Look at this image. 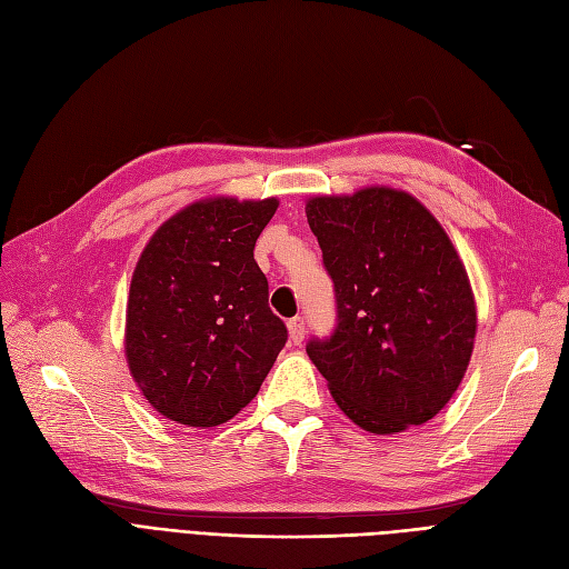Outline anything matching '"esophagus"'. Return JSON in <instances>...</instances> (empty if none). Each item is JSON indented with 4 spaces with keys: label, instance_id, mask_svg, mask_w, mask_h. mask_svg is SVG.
<instances>
[{
    "label": "esophagus",
    "instance_id": "1",
    "mask_svg": "<svg viewBox=\"0 0 569 569\" xmlns=\"http://www.w3.org/2000/svg\"><path fill=\"white\" fill-rule=\"evenodd\" d=\"M287 329H289V341L291 343H301L303 341V337H306V322H303V318L289 320Z\"/></svg>",
    "mask_w": 569,
    "mask_h": 569
}]
</instances>
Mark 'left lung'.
<instances>
[{
  "label": "left lung",
  "mask_w": 569,
  "mask_h": 569,
  "mask_svg": "<svg viewBox=\"0 0 569 569\" xmlns=\"http://www.w3.org/2000/svg\"><path fill=\"white\" fill-rule=\"evenodd\" d=\"M337 291V329L308 358L343 415L375 436L433 419L473 356L476 297L452 240L415 194L367 186L306 200Z\"/></svg>",
  "instance_id": "obj_1"
}]
</instances>
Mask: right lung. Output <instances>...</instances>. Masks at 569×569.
I'll list each match as a JSON object with an SVG mask.
<instances>
[{"label": "right lung", "mask_w": 569, "mask_h": 569, "mask_svg": "<svg viewBox=\"0 0 569 569\" xmlns=\"http://www.w3.org/2000/svg\"><path fill=\"white\" fill-rule=\"evenodd\" d=\"M276 198L198 200L167 219L133 268L124 356L169 421L213 428L257 398L287 341L253 244Z\"/></svg>", "instance_id": "1"}]
</instances>
